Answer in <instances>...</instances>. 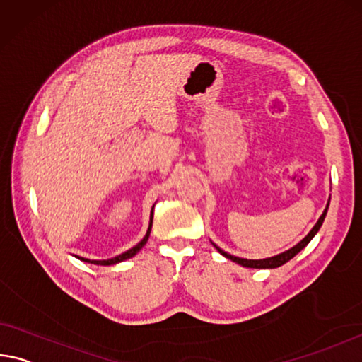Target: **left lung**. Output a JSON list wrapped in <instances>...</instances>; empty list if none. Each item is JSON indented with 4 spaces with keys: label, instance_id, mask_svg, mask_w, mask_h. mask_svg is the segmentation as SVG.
Listing matches in <instances>:
<instances>
[{
    "label": "left lung",
    "instance_id": "1",
    "mask_svg": "<svg viewBox=\"0 0 362 362\" xmlns=\"http://www.w3.org/2000/svg\"><path fill=\"white\" fill-rule=\"evenodd\" d=\"M327 209H329V204L325 206V209H324V212H322V216L319 217V221L315 222V226L311 228V232H309L305 238L301 240L300 243L298 245H295L293 248H290V250H286V251H284V253H280V255H277V256H272V257H266V259H245V257H237V256H233V255H228V253H226V251L223 250H221L219 246H216V250L219 251V253L222 255V256H226L227 259H230V261H233V262H237V264H240V266H243V267H253V269H274V267H280V266H284L285 262H288L291 257H295L298 253H300V251L305 248V246L311 242V240L314 238V235L319 232V228H320V226H322V222H324V219H325V214H327Z\"/></svg>",
    "mask_w": 362,
    "mask_h": 362
}]
</instances>
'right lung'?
Returning a JSON list of instances; mask_svg holds the SVG:
<instances>
[{
	"label": "right lung",
	"instance_id": "right-lung-1",
	"mask_svg": "<svg viewBox=\"0 0 362 362\" xmlns=\"http://www.w3.org/2000/svg\"><path fill=\"white\" fill-rule=\"evenodd\" d=\"M151 226H153V211H151V216H150V227H148V230H146V235L145 237H143V240L140 243H136L134 248H130V250H127L125 251V253H122V255H119V256H116V257H112V259H103V261H95V259H87V257H80V256H76V257H78L80 261H85V262H90V264H96V266H112V264H117V262H122V261H125V259H129V257H134L136 253H139V251L143 248V246L146 245V242H148V238H150V232H151Z\"/></svg>",
	"mask_w": 362,
	"mask_h": 362
}]
</instances>
